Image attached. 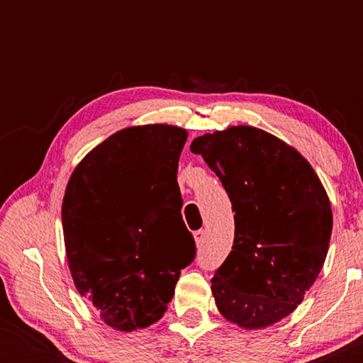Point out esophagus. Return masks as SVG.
<instances>
[{
    "instance_id": "1",
    "label": "esophagus",
    "mask_w": 363,
    "mask_h": 363,
    "mask_svg": "<svg viewBox=\"0 0 363 363\" xmlns=\"http://www.w3.org/2000/svg\"><path fill=\"white\" fill-rule=\"evenodd\" d=\"M193 236H195V242H196V246H198V247H201V246H203V242H205V231H203V230L196 231L195 235H193Z\"/></svg>"
}]
</instances>
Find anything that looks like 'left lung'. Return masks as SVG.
<instances>
[{
	"mask_svg": "<svg viewBox=\"0 0 363 363\" xmlns=\"http://www.w3.org/2000/svg\"><path fill=\"white\" fill-rule=\"evenodd\" d=\"M190 150L216 173L235 211L233 251L211 279L218 311L246 330L292 314L325 262L332 208L294 147L251 125L196 137Z\"/></svg>",
	"mask_w": 363,
	"mask_h": 363,
	"instance_id": "8db88e82",
	"label": "left lung"
}]
</instances>
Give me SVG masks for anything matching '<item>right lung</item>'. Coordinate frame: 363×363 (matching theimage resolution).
Masks as SVG:
<instances>
[{
    "label": "right lung",
    "mask_w": 363,
    "mask_h": 363,
    "mask_svg": "<svg viewBox=\"0 0 363 363\" xmlns=\"http://www.w3.org/2000/svg\"><path fill=\"white\" fill-rule=\"evenodd\" d=\"M185 128H122L94 147L69 178L62 231L79 294L101 320L132 332L155 324L175 294L195 241L177 183Z\"/></svg>",
    "instance_id": "right-lung-1"
}]
</instances>
